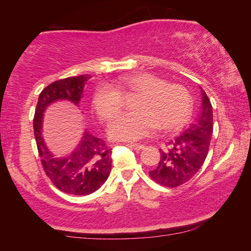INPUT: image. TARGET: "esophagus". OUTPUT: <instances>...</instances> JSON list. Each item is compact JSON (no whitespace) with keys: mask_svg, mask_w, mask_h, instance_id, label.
<instances>
[{"mask_svg":"<svg viewBox=\"0 0 251 251\" xmlns=\"http://www.w3.org/2000/svg\"><path fill=\"white\" fill-rule=\"evenodd\" d=\"M127 146L131 147L135 151H142V150H144V147H145L143 144H127Z\"/></svg>","mask_w":251,"mask_h":251,"instance_id":"esophagus-1","label":"esophagus"}]
</instances>
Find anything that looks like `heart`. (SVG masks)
<instances>
[{
    "label": "heart",
    "instance_id": "obj_1",
    "mask_svg": "<svg viewBox=\"0 0 251 251\" xmlns=\"http://www.w3.org/2000/svg\"><path fill=\"white\" fill-rule=\"evenodd\" d=\"M139 93L133 108L135 112L118 114L108 126L109 136L120 141L135 142L161 130L179 128L192 114V97L179 84L151 73L123 76L115 83L97 85L92 104L103 121H109L122 108L124 95Z\"/></svg>",
    "mask_w": 251,
    "mask_h": 251
}]
</instances>
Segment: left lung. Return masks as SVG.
Masks as SVG:
<instances>
[{"label":"left lung","mask_w":251,"mask_h":251,"mask_svg":"<svg viewBox=\"0 0 251 251\" xmlns=\"http://www.w3.org/2000/svg\"><path fill=\"white\" fill-rule=\"evenodd\" d=\"M201 110L196 121L160 151V160L150 176L157 184L178 187L196 175L209 150L214 123L212 106L205 91L201 90Z\"/></svg>","instance_id":"1"}]
</instances>
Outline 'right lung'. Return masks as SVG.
<instances>
[{"instance_id": "add662e5", "label": "right lung", "mask_w": 251, "mask_h": 251, "mask_svg": "<svg viewBox=\"0 0 251 251\" xmlns=\"http://www.w3.org/2000/svg\"><path fill=\"white\" fill-rule=\"evenodd\" d=\"M90 78V75H80L50 83L41 92L33 120L37 151L46 176L61 192L76 196L94 193L107 180L112 169L110 150L103 139L86 130L71 155L56 158L42 137V124L45 109L54 101L65 100L78 105Z\"/></svg>"}]
</instances>
